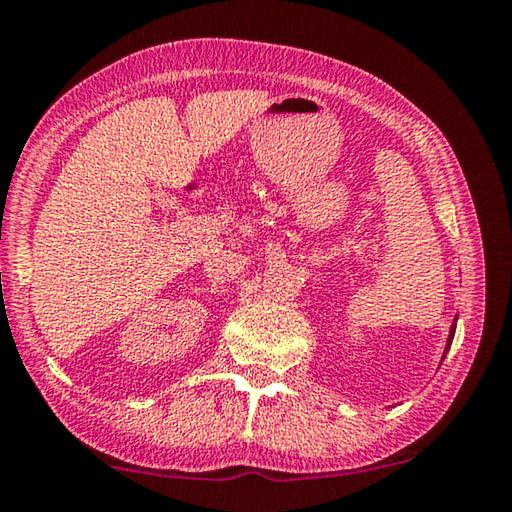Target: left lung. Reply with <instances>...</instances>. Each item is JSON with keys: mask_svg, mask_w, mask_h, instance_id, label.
Returning a JSON list of instances; mask_svg holds the SVG:
<instances>
[{"mask_svg": "<svg viewBox=\"0 0 512 512\" xmlns=\"http://www.w3.org/2000/svg\"><path fill=\"white\" fill-rule=\"evenodd\" d=\"M456 319H459V317H454V324H452V328H450V337H447V346H445L443 360H445V355H447V351H450V346H452V339H454V333H456Z\"/></svg>", "mask_w": 512, "mask_h": 512, "instance_id": "8db88e82", "label": "left lung"}]
</instances>
